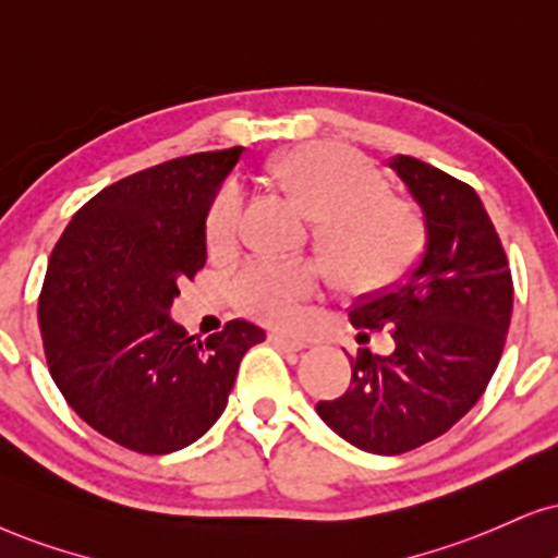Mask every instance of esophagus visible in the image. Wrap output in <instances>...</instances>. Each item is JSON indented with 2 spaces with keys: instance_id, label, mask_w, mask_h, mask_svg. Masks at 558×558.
<instances>
[{
  "instance_id": "1",
  "label": "esophagus",
  "mask_w": 558,
  "mask_h": 558,
  "mask_svg": "<svg viewBox=\"0 0 558 558\" xmlns=\"http://www.w3.org/2000/svg\"><path fill=\"white\" fill-rule=\"evenodd\" d=\"M270 344H275L278 350H286V352H301L303 348H306V342L303 340H295V337H288V335H280V331H272L270 337Z\"/></svg>"
}]
</instances>
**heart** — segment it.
<instances>
[{
    "label": "heart",
    "mask_w": 558,
    "mask_h": 558,
    "mask_svg": "<svg viewBox=\"0 0 558 558\" xmlns=\"http://www.w3.org/2000/svg\"><path fill=\"white\" fill-rule=\"evenodd\" d=\"M272 178L283 185L303 214L316 223L319 255L342 288L373 291L389 286L417 257L422 223L417 210L386 195L380 174L363 154L342 144H303L272 161ZM242 210V187H218L206 214L208 246L234 236ZM319 288L306 263L252 259L229 280V295L246 316L291 324L299 303Z\"/></svg>",
    "instance_id": "obj_1"
}]
</instances>
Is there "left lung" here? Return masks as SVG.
Returning a JSON list of instances; mask_svg holds the SVG:
<instances>
[{
    "label": "left lung",
    "mask_w": 558,
    "mask_h": 558,
    "mask_svg": "<svg viewBox=\"0 0 558 558\" xmlns=\"http://www.w3.org/2000/svg\"><path fill=\"white\" fill-rule=\"evenodd\" d=\"M425 221V246L399 283L350 312L389 329L393 350H357L348 391L316 414L350 446L399 456L448 433L482 397L512 316V275L495 223L466 182L414 157L389 159Z\"/></svg>",
    "instance_id": "obj_1"
}]
</instances>
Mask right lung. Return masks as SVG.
<instances>
[{
    "mask_svg": "<svg viewBox=\"0 0 558 558\" xmlns=\"http://www.w3.org/2000/svg\"><path fill=\"white\" fill-rule=\"evenodd\" d=\"M244 146L131 174L76 210L38 301L51 376L80 417L118 446L165 456L227 409L244 352L265 340L234 319L206 340L169 316L206 265V214Z\"/></svg>",
    "mask_w": 558,
    "mask_h": 558,
    "instance_id": "obj_1",
    "label": "right lung"
}]
</instances>
